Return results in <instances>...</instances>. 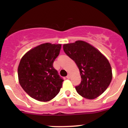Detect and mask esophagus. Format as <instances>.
<instances>
[{
  "label": "esophagus",
  "mask_w": 128,
  "mask_h": 128,
  "mask_svg": "<svg viewBox=\"0 0 128 128\" xmlns=\"http://www.w3.org/2000/svg\"><path fill=\"white\" fill-rule=\"evenodd\" d=\"M70 75H69V74H68V76H67L66 78H68V79H69V78H70Z\"/></svg>",
  "instance_id": "obj_1"
}]
</instances>
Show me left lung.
Masks as SVG:
<instances>
[{
  "mask_svg": "<svg viewBox=\"0 0 128 128\" xmlns=\"http://www.w3.org/2000/svg\"><path fill=\"white\" fill-rule=\"evenodd\" d=\"M65 53L79 69L81 83L76 86L77 92L87 99H95L103 94L112 79L110 64L95 47L84 41L63 45Z\"/></svg>",
  "mask_w": 128,
  "mask_h": 128,
  "instance_id": "1",
  "label": "left lung"
}]
</instances>
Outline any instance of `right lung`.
<instances>
[{"label": "right lung", "mask_w": 128, "mask_h": 128, "mask_svg": "<svg viewBox=\"0 0 128 128\" xmlns=\"http://www.w3.org/2000/svg\"><path fill=\"white\" fill-rule=\"evenodd\" d=\"M61 44H41L26 52L18 68L20 86L35 100L48 102L59 94L64 80L53 67Z\"/></svg>", "instance_id": "right-lung-1"}]
</instances>
